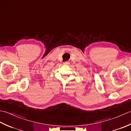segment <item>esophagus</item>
Listing matches in <instances>:
<instances>
[{"label":"esophagus","mask_w":131,"mask_h":131,"mask_svg":"<svg viewBox=\"0 0 131 131\" xmlns=\"http://www.w3.org/2000/svg\"><path fill=\"white\" fill-rule=\"evenodd\" d=\"M70 64V62H63V65H69Z\"/></svg>","instance_id":"34e87169"}]
</instances>
